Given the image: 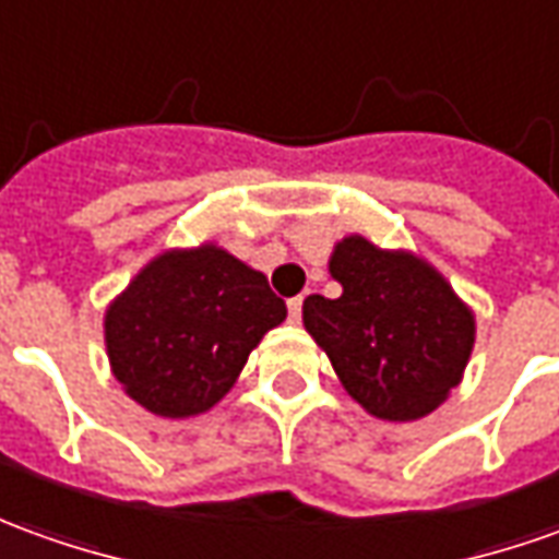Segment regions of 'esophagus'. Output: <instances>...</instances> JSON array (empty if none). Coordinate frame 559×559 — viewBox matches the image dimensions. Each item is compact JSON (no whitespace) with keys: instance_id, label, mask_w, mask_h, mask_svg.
Masks as SVG:
<instances>
[{"instance_id":"34e87169","label":"esophagus","mask_w":559,"mask_h":559,"mask_svg":"<svg viewBox=\"0 0 559 559\" xmlns=\"http://www.w3.org/2000/svg\"><path fill=\"white\" fill-rule=\"evenodd\" d=\"M301 307H304L301 295L288 301V319H292V322H301Z\"/></svg>"}]
</instances>
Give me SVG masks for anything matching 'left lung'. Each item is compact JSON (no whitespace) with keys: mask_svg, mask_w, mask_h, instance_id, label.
<instances>
[{"mask_svg":"<svg viewBox=\"0 0 559 559\" xmlns=\"http://www.w3.org/2000/svg\"><path fill=\"white\" fill-rule=\"evenodd\" d=\"M329 273L341 298L310 295L304 329L341 386L377 419L429 417L463 383L478 334L475 310L426 258L361 234L334 242Z\"/></svg>","mask_w":559,"mask_h":559,"instance_id":"8db88e82","label":"left lung"}]
</instances>
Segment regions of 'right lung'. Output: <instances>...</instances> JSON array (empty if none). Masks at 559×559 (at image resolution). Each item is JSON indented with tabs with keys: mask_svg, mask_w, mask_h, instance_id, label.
Instances as JSON below:
<instances>
[{
	"mask_svg": "<svg viewBox=\"0 0 559 559\" xmlns=\"http://www.w3.org/2000/svg\"><path fill=\"white\" fill-rule=\"evenodd\" d=\"M286 319L267 276L218 242L164 249L115 295L103 341L121 390L157 417L206 414Z\"/></svg>",
	"mask_w": 559,
	"mask_h": 559,
	"instance_id": "1",
	"label": "right lung"
}]
</instances>
